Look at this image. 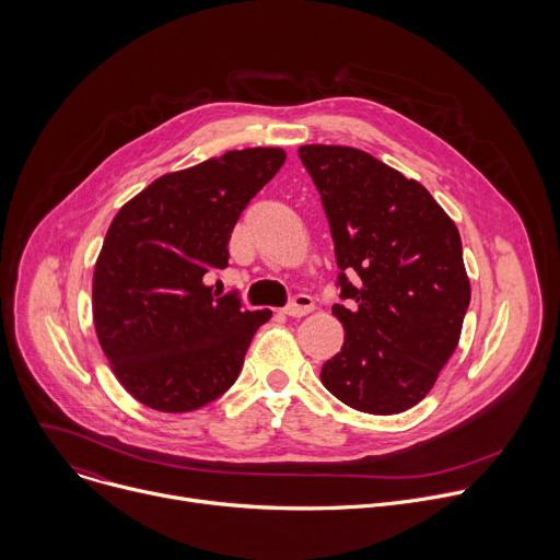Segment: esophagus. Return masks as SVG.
I'll list each match as a JSON object with an SVG mask.
<instances>
[{"label":"esophagus","instance_id":"obj_1","mask_svg":"<svg viewBox=\"0 0 560 560\" xmlns=\"http://www.w3.org/2000/svg\"><path fill=\"white\" fill-rule=\"evenodd\" d=\"M314 310V301L307 294H294V299L283 307V314L288 316H305Z\"/></svg>","mask_w":560,"mask_h":560}]
</instances>
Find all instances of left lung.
Returning <instances> with one entry per match:
<instances>
[{"instance_id": "1", "label": "left lung", "mask_w": 560, "mask_h": 560, "mask_svg": "<svg viewBox=\"0 0 560 560\" xmlns=\"http://www.w3.org/2000/svg\"><path fill=\"white\" fill-rule=\"evenodd\" d=\"M330 223L343 303L339 354L322 383L346 406L398 415L432 389L469 305L454 221L415 179L348 145H301Z\"/></svg>"}]
</instances>
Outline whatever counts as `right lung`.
<instances>
[{
	"label": "right lung",
	"mask_w": 560,
	"mask_h": 560,
	"mask_svg": "<svg viewBox=\"0 0 560 560\" xmlns=\"http://www.w3.org/2000/svg\"><path fill=\"white\" fill-rule=\"evenodd\" d=\"M285 162L281 148L230 150L152 182L113 219L93 277V318L106 359L139 404L192 412L242 372L272 316L203 277L228 266L230 234Z\"/></svg>",
	"instance_id": "right-lung-1"
}]
</instances>
